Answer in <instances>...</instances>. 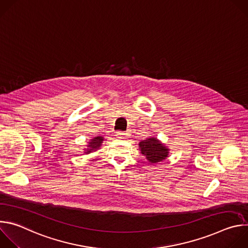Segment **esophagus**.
Instances as JSON below:
<instances>
[{
	"label": "esophagus",
	"instance_id": "1",
	"mask_svg": "<svg viewBox=\"0 0 248 248\" xmlns=\"http://www.w3.org/2000/svg\"><path fill=\"white\" fill-rule=\"evenodd\" d=\"M116 135L118 137H120V138H124V137H126L128 135V132L127 131L126 132H124V131H117Z\"/></svg>",
	"mask_w": 248,
	"mask_h": 248
}]
</instances>
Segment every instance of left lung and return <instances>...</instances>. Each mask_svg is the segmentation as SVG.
<instances>
[{
	"label": "left lung",
	"mask_w": 248,
	"mask_h": 248,
	"mask_svg": "<svg viewBox=\"0 0 248 248\" xmlns=\"http://www.w3.org/2000/svg\"><path fill=\"white\" fill-rule=\"evenodd\" d=\"M138 145L142 155L152 164L164 161L169 156L170 149L156 137L146 138L143 141H140Z\"/></svg>",
	"instance_id": "1"
}]
</instances>
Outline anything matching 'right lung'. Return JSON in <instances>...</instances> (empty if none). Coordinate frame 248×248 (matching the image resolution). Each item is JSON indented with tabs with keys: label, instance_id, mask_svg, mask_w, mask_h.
<instances>
[{
	"label": "right lung",
	"instance_id": "obj_1",
	"mask_svg": "<svg viewBox=\"0 0 248 248\" xmlns=\"http://www.w3.org/2000/svg\"><path fill=\"white\" fill-rule=\"evenodd\" d=\"M103 140H104V137H102V136H95L94 138H92L89 141V143L87 145L88 148L84 150V153L89 154L91 152H94V151L98 150V148H100L101 145H102Z\"/></svg>",
	"mask_w": 248,
	"mask_h": 248
}]
</instances>
